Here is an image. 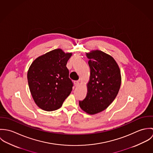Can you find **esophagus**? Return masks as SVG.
<instances>
[{
    "instance_id": "34e87169",
    "label": "esophagus",
    "mask_w": 153,
    "mask_h": 153,
    "mask_svg": "<svg viewBox=\"0 0 153 153\" xmlns=\"http://www.w3.org/2000/svg\"><path fill=\"white\" fill-rule=\"evenodd\" d=\"M74 82V85H75V87L78 86L79 84V81H75Z\"/></svg>"
}]
</instances>
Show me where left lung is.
<instances>
[{"label": "left lung", "mask_w": 153, "mask_h": 153, "mask_svg": "<svg viewBox=\"0 0 153 153\" xmlns=\"http://www.w3.org/2000/svg\"><path fill=\"white\" fill-rule=\"evenodd\" d=\"M87 56L90 79L87 95L79 105L88 114H95L106 109L115 100L121 86V72L114 59L101 51H91Z\"/></svg>", "instance_id": "1"}]
</instances>
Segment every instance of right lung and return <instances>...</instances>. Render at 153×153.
Segmentation results:
<instances>
[{
    "mask_svg": "<svg viewBox=\"0 0 153 153\" xmlns=\"http://www.w3.org/2000/svg\"><path fill=\"white\" fill-rule=\"evenodd\" d=\"M71 55L61 49H54L37 58L30 66L28 85L40 108L46 111L59 109L71 94L73 83L66 65Z\"/></svg>",
    "mask_w": 153,
    "mask_h": 153,
    "instance_id": "obj_1",
    "label": "right lung"
}]
</instances>
